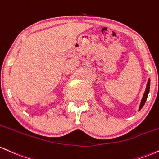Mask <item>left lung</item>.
<instances>
[{
  "label": "left lung",
  "mask_w": 159,
  "mask_h": 159,
  "mask_svg": "<svg viewBox=\"0 0 159 159\" xmlns=\"http://www.w3.org/2000/svg\"><path fill=\"white\" fill-rule=\"evenodd\" d=\"M149 87H150V80L149 79V80H148V83H147V89H146L145 93H144V94H143V97L141 103H140V108H139V110H140V109H141L143 107L144 103H145L146 101H147V97H148V94H149Z\"/></svg>",
  "instance_id": "left-lung-1"
}]
</instances>
